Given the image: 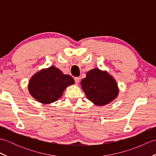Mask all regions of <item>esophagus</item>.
<instances>
[{
  "label": "esophagus",
  "instance_id": "34e87169",
  "mask_svg": "<svg viewBox=\"0 0 156 156\" xmlns=\"http://www.w3.org/2000/svg\"><path fill=\"white\" fill-rule=\"evenodd\" d=\"M74 80H75L76 84H78L79 82H80V78L76 77V78H74Z\"/></svg>",
  "mask_w": 156,
  "mask_h": 156
}]
</instances>
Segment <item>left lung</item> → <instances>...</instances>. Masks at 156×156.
<instances>
[{"label": "left lung", "instance_id": "obj_1", "mask_svg": "<svg viewBox=\"0 0 156 156\" xmlns=\"http://www.w3.org/2000/svg\"><path fill=\"white\" fill-rule=\"evenodd\" d=\"M80 84L88 100L100 107L111 103L119 93L115 79L107 71L97 68L89 70Z\"/></svg>", "mask_w": 156, "mask_h": 156}]
</instances>
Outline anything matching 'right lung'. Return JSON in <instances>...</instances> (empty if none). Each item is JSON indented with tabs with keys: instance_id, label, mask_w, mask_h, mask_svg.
Wrapping results in <instances>:
<instances>
[{
	"instance_id": "1",
	"label": "right lung",
	"mask_w": 156,
	"mask_h": 156,
	"mask_svg": "<svg viewBox=\"0 0 156 156\" xmlns=\"http://www.w3.org/2000/svg\"><path fill=\"white\" fill-rule=\"evenodd\" d=\"M75 83L72 76L55 66L44 68L32 76L28 90L33 98L42 104H51L60 98L65 89Z\"/></svg>"
}]
</instances>
